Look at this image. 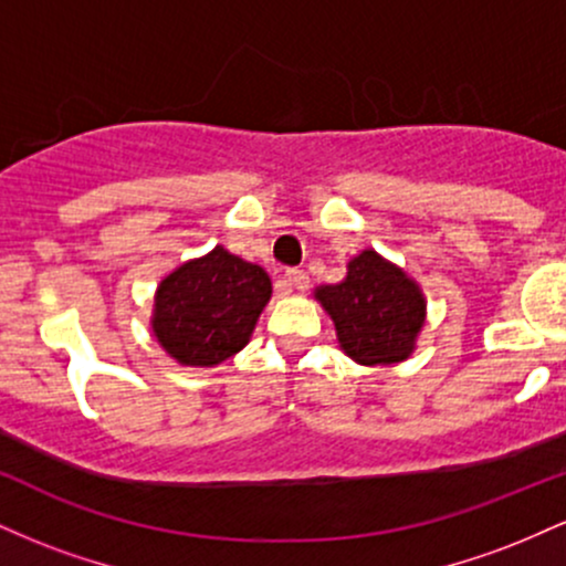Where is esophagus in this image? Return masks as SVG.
Returning <instances> with one entry per match:
<instances>
[{"label": "esophagus", "instance_id": "esophagus-1", "mask_svg": "<svg viewBox=\"0 0 566 566\" xmlns=\"http://www.w3.org/2000/svg\"><path fill=\"white\" fill-rule=\"evenodd\" d=\"M284 282H287L290 290H305L308 287V274L305 271H297V269H287L284 271Z\"/></svg>", "mask_w": 566, "mask_h": 566}]
</instances>
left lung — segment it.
<instances>
[{"label": "left lung", "mask_w": 566, "mask_h": 566, "mask_svg": "<svg viewBox=\"0 0 566 566\" xmlns=\"http://www.w3.org/2000/svg\"><path fill=\"white\" fill-rule=\"evenodd\" d=\"M316 297L333 316L343 350L367 367L407 359L426 319L418 284L373 250L356 255L348 276L319 287Z\"/></svg>", "instance_id": "obj_1"}]
</instances>
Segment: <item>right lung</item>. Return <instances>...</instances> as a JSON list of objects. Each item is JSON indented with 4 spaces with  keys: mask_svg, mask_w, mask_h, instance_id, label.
<instances>
[{
    "mask_svg": "<svg viewBox=\"0 0 566 566\" xmlns=\"http://www.w3.org/2000/svg\"><path fill=\"white\" fill-rule=\"evenodd\" d=\"M269 297L271 279L261 265L216 247L159 284L154 333L180 365H220L247 346Z\"/></svg>",
    "mask_w": 566,
    "mask_h": 566,
    "instance_id": "add662e5",
    "label": "right lung"
}]
</instances>
